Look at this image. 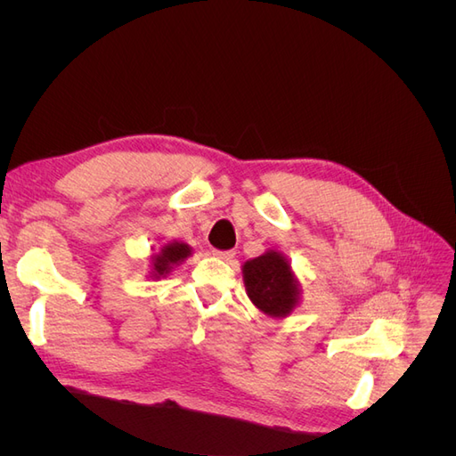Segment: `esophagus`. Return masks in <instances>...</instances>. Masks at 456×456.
<instances>
[{"instance_id":"1","label":"esophagus","mask_w":456,"mask_h":456,"mask_svg":"<svg viewBox=\"0 0 456 456\" xmlns=\"http://www.w3.org/2000/svg\"><path fill=\"white\" fill-rule=\"evenodd\" d=\"M213 255L216 258H223V260H232L233 256H236V253H233V251H213Z\"/></svg>"}]
</instances>
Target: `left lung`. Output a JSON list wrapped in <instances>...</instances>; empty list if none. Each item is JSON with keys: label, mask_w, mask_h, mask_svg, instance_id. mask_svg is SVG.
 <instances>
[{"label": "left lung", "mask_w": 456, "mask_h": 456, "mask_svg": "<svg viewBox=\"0 0 456 456\" xmlns=\"http://www.w3.org/2000/svg\"><path fill=\"white\" fill-rule=\"evenodd\" d=\"M243 283L253 305L270 317H285L298 305L300 289L291 265L273 249L245 262Z\"/></svg>", "instance_id": "1"}]
</instances>
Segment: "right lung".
<instances>
[{"mask_svg": "<svg viewBox=\"0 0 456 456\" xmlns=\"http://www.w3.org/2000/svg\"><path fill=\"white\" fill-rule=\"evenodd\" d=\"M191 255V247L181 241L167 243L161 247V251L151 256V278L159 280L165 278L175 266L181 265L184 258Z\"/></svg>", "mask_w": 456, "mask_h": 456, "instance_id": "right-lung-1", "label": "right lung"}]
</instances>
